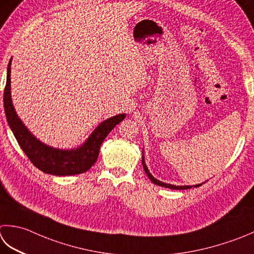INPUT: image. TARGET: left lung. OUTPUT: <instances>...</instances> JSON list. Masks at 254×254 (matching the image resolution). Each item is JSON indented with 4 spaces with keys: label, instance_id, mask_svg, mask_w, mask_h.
I'll list each match as a JSON object with an SVG mask.
<instances>
[{
    "label": "left lung",
    "instance_id": "left-lung-1",
    "mask_svg": "<svg viewBox=\"0 0 254 254\" xmlns=\"http://www.w3.org/2000/svg\"><path fill=\"white\" fill-rule=\"evenodd\" d=\"M142 164H143L144 171H145V173H146V175L148 176V178H150V180L152 181V183L156 184V185H158V186L166 187V188H171V190H188V188H191V186H174V185H170V184H165V183H162V182H160V181H157L156 178H154V177L152 176V174L150 173V171L147 170V167H146V165H145V162H144V158H142ZM201 185H202V184H199V185H195L193 187H199V186H201Z\"/></svg>",
    "mask_w": 254,
    "mask_h": 254
}]
</instances>
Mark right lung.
<instances>
[{"label": "right lung", "mask_w": 254, "mask_h": 254, "mask_svg": "<svg viewBox=\"0 0 254 254\" xmlns=\"http://www.w3.org/2000/svg\"><path fill=\"white\" fill-rule=\"evenodd\" d=\"M4 110L8 126L29 161L38 170L56 176L77 175L87 172L96 163L104 138L117 124L126 118V114H119L103 121L99 124L87 142L77 150L63 151L45 145L24 127L13 108L11 99V61L7 66L6 84L4 89Z\"/></svg>", "instance_id": "right-lung-1"}]
</instances>
